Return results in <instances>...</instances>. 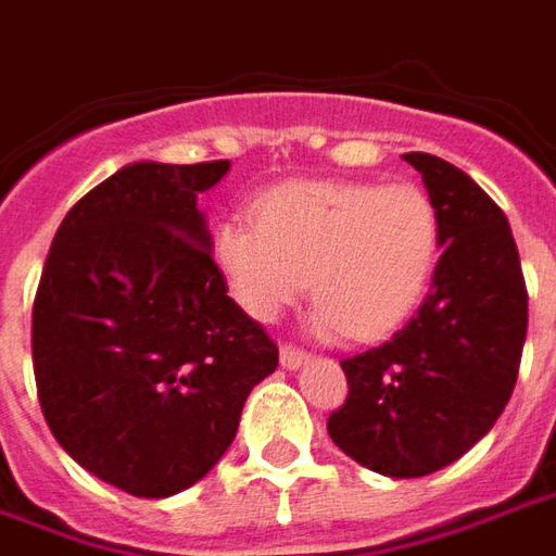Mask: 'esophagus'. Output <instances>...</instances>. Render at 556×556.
<instances>
[{
	"instance_id": "esophagus-1",
	"label": "esophagus",
	"mask_w": 556,
	"mask_h": 556,
	"mask_svg": "<svg viewBox=\"0 0 556 556\" xmlns=\"http://www.w3.org/2000/svg\"><path fill=\"white\" fill-rule=\"evenodd\" d=\"M306 361H309V357H306L301 349H291V345H282V349H279V363H282V369H289V372L301 369Z\"/></svg>"
}]
</instances>
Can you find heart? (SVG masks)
Masks as SVG:
<instances>
[{
  "label": "heart",
  "instance_id": "obj_1",
  "mask_svg": "<svg viewBox=\"0 0 556 556\" xmlns=\"http://www.w3.org/2000/svg\"><path fill=\"white\" fill-rule=\"evenodd\" d=\"M441 255V214L417 184L291 181L255 202V219L214 231V262L255 321H274L309 277L315 337L357 342L408 321Z\"/></svg>",
  "mask_w": 556,
  "mask_h": 556
}]
</instances>
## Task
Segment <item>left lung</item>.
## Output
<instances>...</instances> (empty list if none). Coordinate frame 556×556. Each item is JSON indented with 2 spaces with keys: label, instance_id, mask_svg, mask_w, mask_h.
<instances>
[{
  "label": "left lung",
  "instance_id": "obj_1",
  "mask_svg": "<svg viewBox=\"0 0 556 556\" xmlns=\"http://www.w3.org/2000/svg\"><path fill=\"white\" fill-rule=\"evenodd\" d=\"M441 214L431 291L390 342L342 361L349 399L327 419L339 450L393 479L429 477L482 441L513 396L527 289L506 214L453 163L408 151Z\"/></svg>",
  "mask_w": 556,
  "mask_h": 556
}]
</instances>
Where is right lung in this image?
Segmentation results:
<instances>
[{"mask_svg": "<svg viewBox=\"0 0 556 556\" xmlns=\"http://www.w3.org/2000/svg\"><path fill=\"white\" fill-rule=\"evenodd\" d=\"M229 166H122L67 211L35 294L47 426L79 467L134 497H169L205 477L279 363L226 294L195 205Z\"/></svg>", "mask_w": 556, "mask_h": 556, "instance_id": "add662e5", "label": "right lung"}]
</instances>
